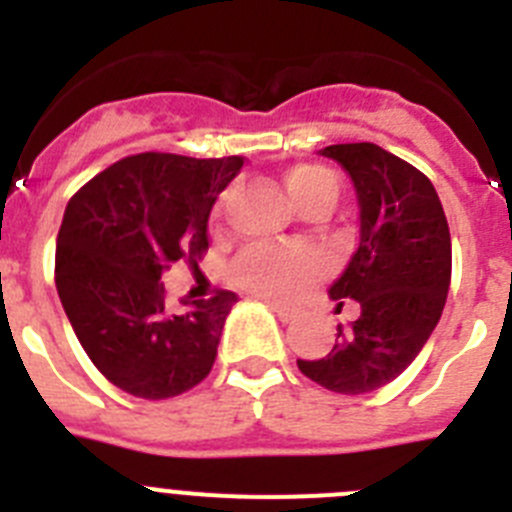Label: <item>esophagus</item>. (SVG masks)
<instances>
[{"label": "esophagus", "instance_id": "1", "mask_svg": "<svg viewBox=\"0 0 512 512\" xmlns=\"http://www.w3.org/2000/svg\"><path fill=\"white\" fill-rule=\"evenodd\" d=\"M266 305H269L271 312H277V318H282V320H292L297 315L295 307L282 305V302H269V300H266Z\"/></svg>", "mask_w": 512, "mask_h": 512}]
</instances>
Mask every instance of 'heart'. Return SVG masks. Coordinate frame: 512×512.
I'll list each match as a JSON object with an SVG mask.
<instances>
[{"mask_svg":"<svg viewBox=\"0 0 512 512\" xmlns=\"http://www.w3.org/2000/svg\"><path fill=\"white\" fill-rule=\"evenodd\" d=\"M284 187L289 200L302 212L315 205L333 207L338 200L336 176L315 164H300L284 171ZM325 271V259L310 248L253 246L230 264V282L261 300L289 302L318 284Z\"/></svg>","mask_w":512,"mask_h":512,"instance_id":"1","label":"heart"}]
</instances>
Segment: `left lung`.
Masks as SVG:
<instances>
[{"mask_svg": "<svg viewBox=\"0 0 512 512\" xmlns=\"http://www.w3.org/2000/svg\"><path fill=\"white\" fill-rule=\"evenodd\" d=\"M348 171L359 200V246L328 295L359 302L320 359L300 372L338 395H364L400 377L441 320L451 284V235L431 179L374 143L323 148Z\"/></svg>", "mask_w": 512, "mask_h": 512, "instance_id": "obj_1", "label": "left lung"}]
</instances>
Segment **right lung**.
Wrapping results in <instances>:
<instances>
[{
    "label": "right lung",
    "mask_w": 512,
    "mask_h": 512,
    "mask_svg": "<svg viewBox=\"0 0 512 512\" xmlns=\"http://www.w3.org/2000/svg\"><path fill=\"white\" fill-rule=\"evenodd\" d=\"M241 166V156L138 153L89 179L66 205L58 297L81 348L122 392L166 400L210 374L238 295L215 289L210 300L171 310L161 274L205 256L212 205Z\"/></svg>",
    "instance_id": "obj_1"
}]
</instances>
